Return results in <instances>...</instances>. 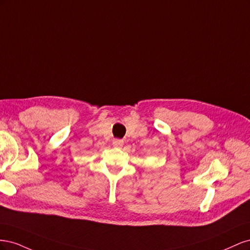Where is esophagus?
<instances>
[{"label": "esophagus", "mask_w": 250, "mask_h": 250, "mask_svg": "<svg viewBox=\"0 0 250 250\" xmlns=\"http://www.w3.org/2000/svg\"><path fill=\"white\" fill-rule=\"evenodd\" d=\"M112 145L117 147V148H122L124 145V141L123 140H120V139H116L112 141Z\"/></svg>", "instance_id": "1"}]
</instances>
